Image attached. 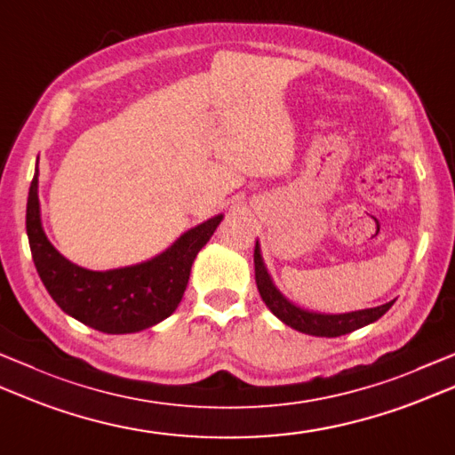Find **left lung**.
<instances>
[{"label":"left lung","instance_id":"1","mask_svg":"<svg viewBox=\"0 0 455 455\" xmlns=\"http://www.w3.org/2000/svg\"><path fill=\"white\" fill-rule=\"evenodd\" d=\"M254 274H256V286L260 291L262 301L272 314L290 325L296 331L315 335V337H339L345 333H351L355 329L369 325L377 322L387 311L393 307L395 301H388V304H382L379 307H369V309H359L351 311V314H319V311H309L293 306L290 299L282 296V291L274 286L268 270H266L262 254H260V244L254 246Z\"/></svg>","mask_w":455,"mask_h":455}]
</instances>
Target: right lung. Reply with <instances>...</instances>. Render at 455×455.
Returning <instances> with one entry per match:
<instances>
[{
	"label": "right lung",
	"instance_id": "1",
	"mask_svg": "<svg viewBox=\"0 0 455 455\" xmlns=\"http://www.w3.org/2000/svg\"><path fill=\"white\" fill-rule=\"evenodd\" d=\"M39 169L27 197V236L35 268L57 306L102 333H136L164 322L180 306L195 256L209 243L222 215L187 230L156 258L126 268L94 272L67 260L49 243L41 225Z\"/></svg>",
	"mask_w": 455,
	"mask_h": 455
}]
</instances>
